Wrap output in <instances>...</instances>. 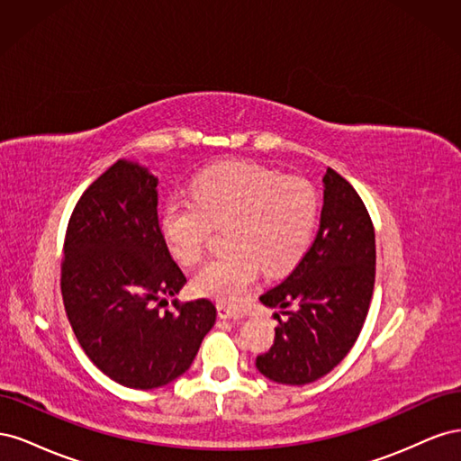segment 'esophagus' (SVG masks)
Returning a JSON list of instances; mask_svg holds the SVG:
<instances>
[{"mask_svg": "<svg viewBox=\"0 0 461 461\" xmlns=\"http://www.w3.org/2000/svg\"><path fill=\"white\" fill-rule=\"evenodd\" d=\"M217 313L221 319H232V321H239L244 317V312L240 308H234V305H229L225 302H217Z\"/></svg>", "mask_w": 461, "mask_h": 461, "instance_id": "obj_1", "label": "esophagus"}]
</instances>
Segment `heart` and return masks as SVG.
Wrapping results in <instances>:
<instances>
[{
	"mask_svg": "<svg viewBox=\"0 0 461 461\" xmlns=\"http://www.w3.org/2000/svg\"><path fill=\"white\" fill-rule=\"evenodd\" d=\"M319 198L310 180L285 176L258 163H225L203 171L192 198H169L161 230L183 265L202 261L212 227L225 229V254L209 259L194 276L200 294L239 302L259 269L281 273L308 248Z\"/></svg>",
	"mask_w": 461,
	"mask_h": 461,
	"instance_id": "1",
	"label": "heart"
}]
</instances>
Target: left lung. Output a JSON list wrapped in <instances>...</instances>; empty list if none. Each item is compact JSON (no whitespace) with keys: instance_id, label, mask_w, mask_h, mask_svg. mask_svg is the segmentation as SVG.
<instances>
[{"instance_id":"left-lung-1","label":"left lung","mask_w":461,"mask_h":461,"mask_svg":"<svg viewBox=\"0 0 461 461\" xmlns=\"http://www.w3.org/2000/svg\"><path fill=\"white\" fill-rule=\"evenodd\" d=\"M323 212L308 252L259 296L278 308L275 342L256 367L281 384H308L337 367L366 323L375 286V229L359 194L337 171L323 176Z\"/></svg>"}]
</instances>
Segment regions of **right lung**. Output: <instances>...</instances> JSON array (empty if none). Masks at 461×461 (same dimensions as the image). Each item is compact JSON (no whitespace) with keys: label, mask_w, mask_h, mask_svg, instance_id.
<instances>
[{"label":"right lung","mask_w":461,"mask_h":461,"mask_svg":"<svg viewBox=\"0 0 461 461\" xmlns=\"http://www.w3.org/2000/svg\"><path fill=\"white\" fill-rule=\"evenodd\" d=\"M61 294L75 337L109 379L149 390L188 371L213 327L207 298L165 310L186 276L158 219V178L119 159L97 176L68 219Z\"/></svg>","instance_id":"right-lung-1"}]
</instances>
